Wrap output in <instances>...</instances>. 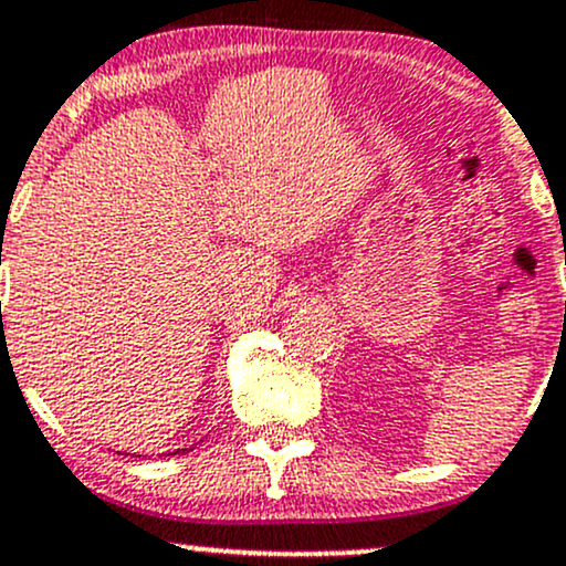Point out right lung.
<instances>
[{
    "label": "right lung",
    "mask_w": 566,
    "mask_h": 566,
    "mask_svg": "<svg viewBox=\"0 0 566 566\" xmlns=\"http://www.w3.org/2000/svg\"><path fill=\"white\" fill-rule=\"evenodd\" d=\"M179 451H182V454H185V451H188V449H177V451H174V454H179Z\"/></svg>",
    "instance_id": "right-lung-1"
}]
</instances>
